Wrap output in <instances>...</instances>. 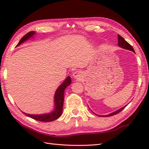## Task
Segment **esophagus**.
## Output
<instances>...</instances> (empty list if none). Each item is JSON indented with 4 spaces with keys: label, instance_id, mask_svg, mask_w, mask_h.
<instances>
[{
    "label": "esophagus",
    "instance_id": "34e87169",
    "mask_svg": "<svg viewBox=\"0 0 149 149\" xmlns=\"http://www.w3.org/2000/svg\"><path fill=\"white\" fill-rule=\"evenodd\" d=\"M82 72L79 70H77V71H75L74 72V74H73V77H74L75 79H80L82 77Z\"/></svg>",
    "mask_w": 149,
    "mask_h": 149
}]
</instances>
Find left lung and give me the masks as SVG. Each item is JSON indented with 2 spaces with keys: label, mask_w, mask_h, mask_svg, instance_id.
I'll use <instances>...</instances> for the list:
<instances>
[{
  "label": "left lung",
  "mask_w": 149,
  "mask_h": 149,
  "mask_svg": "<svg viewBox=\"0 0 149 149\" xmlns=\"http://www.w3.org/2000/svg\"><path fill=\"white\" fill-rule=\"evenodd\" d=\"M118 45L119 47H122V48H123V49H127V50H131V51L134 52V50L133 48H132V47L128 42H126V41H125L124 39H123V38L120 35V34H118ZM125 107H126V106H124V107H122L121 109H118V110L116 111H115V112H113V113H112L109 114V115H104V116H101V115H97L99 116H111L115 115H116V114L120 113V111H122L123 109H124Z\"/></svg>",
  "instance_id": "8db88e82"
}]
</instances>
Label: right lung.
Instances as JSON below:
<instances>
[{
  "instance_id": "right-lung-1",
  "label": "right lung",
  "mask_w": 149,
  "mask_h": 149,
  "mask_svg": "<svg viewBox=\"0 0 149 149\" xmlns=\"http://www.w3.org/2000/svg\"><path fill=\"white\" fill-rule=\"evenodd\" d=\"M35 34L34 31H30L27 33L22 38V39L18 42L17 46L20 45L21 43L24 42L31 37H32ZM71 84V78L70 77H68L65 80V81L61 84V86L57 89L55 95H54V102H55V109L52 113L49 114H44V115H29L26 113H24L26 116L30 117V118L34 119L38 121L43 122H52L58 119L59 117L61 115L63 112V101H64V93L65 88Z\"/></svg>"
}]
</instances>
